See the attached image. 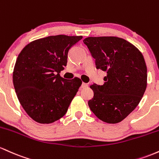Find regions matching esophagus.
I'll return each instance as SVG.
<instances>
[{
  "label": "esophagus",
  "mask_w": 159,
  "mask_h": 159,
  "mask_svg": "<svg viewBox=\"0 0 159 159\" xmlns=\"http://www.w3.org/2000/svg\"><path fill=\"white\" fill-rule=\"evenodd\" d=\"M87 86H88V84H87V83H82V85H81V88L82 89H84V88H85V87H87Z\"/></svg>",
  "instance_id": "obj_1"
}]
</instances>
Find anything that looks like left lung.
<instances>
[{
  "label": "left lung",
  "mask_w": 159,
  "mask_h": 159,
  "mask_svg": "<svg viewBox=\"0 0 159 159\" xmlns=\"http://www.w3.org/2000/svg\"><path fill=\"white\" fill-rule=\"evenodd\" d=\"M83 43L95 59L96 67L106 71L103 85H90L93 98L89 107L103 122H122L137 107L147 85V69L140 51L117 37H90Z\"/></svg>",
  "instance_id": "left-lung-1"
}]
</instances>
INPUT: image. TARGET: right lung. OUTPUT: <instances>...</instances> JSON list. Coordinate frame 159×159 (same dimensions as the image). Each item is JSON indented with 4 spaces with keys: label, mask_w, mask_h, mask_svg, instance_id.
Here are the masks:
<instances>
[{
    "label": "right lung",
    "mask_w": 159,
    "mask_h": 159,
    "mask_svg": "<svg viewBox=\"0 0 159 159\" xmlns=\"http://www.w3.org/2000/svg\"><path fill=\"white\" fill-rule=\"evenodd\" d=\"M82 38L61 34L38 39L18 56L12 74L14 88L23 109L35 122L49 124L67 113L82 80L64 79L58 73L67 65L69 49Z\"/></svg>",
    "instance_id": "add662e5"
}]
</instances>
